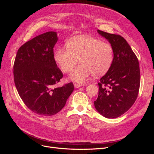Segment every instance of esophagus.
<instances>
[{
	"instance_id": "1",
	"label": "esophagus",
	"mask_w": 154,
	"mask_h": 154,
	"mask_svg": "<svg viewBox=\"0 0 154 154\" xmlns=\"http://www.w3.org/2000/svg\"><path fill=\"white\" fill-rule=\"evenodd\" d=\"M82 86V84H77V83H75L74 84V87L75 88H79Z\"/></svg>"
}]
</instances>
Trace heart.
<instances>
[{
    "instance_id": "obj_1",
    "label": "heart",
    "mask_w": 154,
    "mask_h": 154,
    "mask_svg": "<svg viewBox=\"0 0 154 154\" xmlns=\"http://www.w3.org/2000/svg\"><path fill=\"white\" fill-rule=\"evenodd\" d=\"M67 47H59L54 53V59L61 70L69 72L77 63L80 64L72 72L70 78L82 84L94 75L99 77L110 69L114 61L112 46L101 40L89 36H77L70 39Z\"/></svg>"
}]
</instances>
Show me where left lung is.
Instances as JSON below:
<instances>
[{
    "label": "left lung",
    "instance_id": "left-lung-1",
    "mask_svg": "<svg viewBox=\"0 0 154 154\" xmlns=\"http://www.w3.org/2000/svg\"><path fill=\"white\" fill-rule=\"evenodd\" d=\"M97 32L112 46L114 57L110 69L98 83L99 95L94 103L100 114L114 119L125 113L137 99L140 87L139 63L124 37L100 30Z\"/></svg>",
    "mask_w": 154,
    "mask_h": 154
}]
</instances>
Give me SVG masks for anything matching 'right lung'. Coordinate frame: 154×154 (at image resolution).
<instances>
[{
	"instance_id": "right-lung-1",
	"label": "right lung",
	"mask_w": 154,
	"mask_h": 154,
	"mask_svg": "<svg viewBox=\"0 0 154 154\" xmlns=\"http://www.w3.org/2000/svg\"><path fill=\"white\" fill-rule=\"evenodd\" d=\"M58 40L55 32L40 34L22 45L14 64L16 88L26 106L43 116L57 114L74 91L70 82L55 87L63 74L54 57V47Z\"/></svg>"
}]
</instances>
